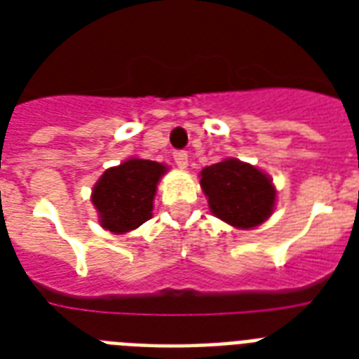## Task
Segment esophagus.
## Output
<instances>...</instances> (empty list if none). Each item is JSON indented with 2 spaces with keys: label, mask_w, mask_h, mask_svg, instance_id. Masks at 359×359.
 Instances as JSON below:
<instances>
[{
  "label": "esophagus",
  "mask_w": 359,
  "mask_h": 359,
  "mask_svg": "<svg viewBox=\"0 0 359 359\" xmlns=\"http://www.w3.org/2000/svg\"><path fill=\"white\" fill-rule=\"evenodd\" d=\"M173 158H175V163H177L179 168L182 169L188 168V152L186 151H175Z\"/></svg>",
  "instance_id": "34e87169"
}]
</instances>
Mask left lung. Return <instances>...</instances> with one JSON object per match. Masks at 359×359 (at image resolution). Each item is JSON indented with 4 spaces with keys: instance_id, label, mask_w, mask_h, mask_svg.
<instances>
[{
    "instance_id": "left-lung-1",
    "label": "left lung",
    "mask_w": 359,
    "mask_h": 359,
    "mask_svg": "<svg viewBox=\"0 0 359 359\" xmlns=\"http://www.w3.org/2000/svg\"><path fill=\"white\" fill-rule=\"evenodd\" d=\"M201 188L214 216L238 229H251L266 222L276 205L270 177L236 158L203 169Z\"/></svg>"
}]
</instances>
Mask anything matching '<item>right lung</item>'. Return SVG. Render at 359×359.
<instances>
[{"instance_id":"right-lung-1","label":"right lung","mask_w":359,"mask_h":359,"mask_svg":"<svg viewBox=\"0 0 359 359\" xmlns=\"http://www.w3.org/2000/svg\"><path fill=\"white\" fill-rule=\"evenodd\" d=\"M163 173V163L141 158H130L104 171L91 196L104 229L123 235L145 224L152 216V201Z\"/></svg>"}]
</instances>
